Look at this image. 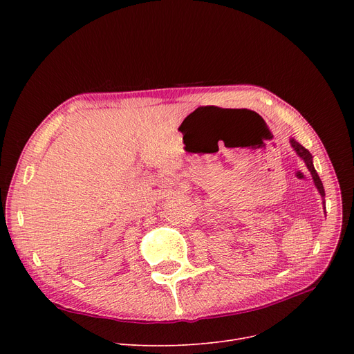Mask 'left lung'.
I'll use <instances>...</instances> for the list:
<instances>
[{
	"instance_id": "1",
	"label": "left lung",
	"mask_w": 354,
	"mask_h": 354,
	"mask_svg": "<svg viewBox=\"0 0 354 354\" xmlns=\"http://www.w3.org/2000/svg\"><path fill=\"white\" fill-rule=\"evenodd\" d=\"M290 143H291V146H292V149L295 151V153L299 155L303 160H304V163H306V166H307V169L310 171V174H311V176H313V180H314V185H315V188L319 189V194L322 195V198H323V205H324V196H326V194H324V187H323V182H322V179H320V176L317 175V172H315V169H314V165H313V156H311V153L307 151V149L303 146V145H300L299 142H297L295 139H290ZM324 208H326V205H324Z\"/></svg>"
}]
</instances>
